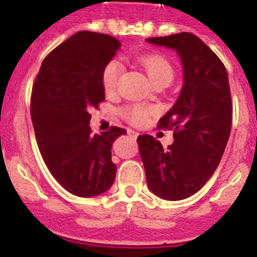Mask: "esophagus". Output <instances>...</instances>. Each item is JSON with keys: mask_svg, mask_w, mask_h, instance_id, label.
Returning a JSON list of instances; mask_svg holds the SVG:
<instances>
[{"mask_svg": "<svg viewBox=\"0 0 257 257\" xmlns=\"http://www.w3.org/2000/svg\"><path fill=\"white\" fill-rule=\"evenodd\" d=\"M127 134H128V136H131L133 139H136V138L139 136V134L136 133V131H134V130H127Z\"/></svg>", "mask_w": 257, "mask_h": 257, "instance_id": "obj_1", "label": "esophagus"}]
</instances>
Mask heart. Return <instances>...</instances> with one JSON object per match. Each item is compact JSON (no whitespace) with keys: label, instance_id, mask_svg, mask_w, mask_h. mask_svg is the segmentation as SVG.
I'll return each instance as SVG.
<instances>
[{"label":"heart","instance_id":"heart-1","mask_svg":"<svg viewBox=\"0 0 257 257\" xmlns=\"http://www.w3.org/2000/svg\"><path fill=\"white\" fill-rule=\"evenodd\" d=\"M139 63L153 85L158 82L170 83L172 81L174 68L165 56L157 55V54L144 55L139 59ZM122 72H123V65L118 59H112L104 65L103 72H101V83H103L105 92H113L117 88L118 81H119ZM151 112L152 110L149 108L140 105L126 106L122 110L124 117L131 123L135 124L144 123Z\"/></svg>","mask_w":257,"mask_h":257}]
</instances>
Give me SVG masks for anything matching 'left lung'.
I'll use <instances>...</instances> for the list:
<instances>
[{"instance_id": "obj_1", "label": "left lung", "mask_w": 257, "mask_h": 257, "mask_svg": "<svg viewBox=\"0 0 257 257\" xmlns=\"http://www.w3.org/2000/svg\"><path fill=\"white\" fill-rule=\"evenodd\" d=\"M147 42L176 51L183 65L178 100L158 127L175 128L163 151L151 135L138 138L148 188L157 197L180 201L198 192L219 166L231 128V97L226 69L215 52L188 32Z\"/></svg>"}]
</instances>
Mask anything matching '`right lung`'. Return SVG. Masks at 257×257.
Here are the masks:
<instances>
[{
	"mask_svg": "<svg viewBox=\"0 0 257 257\" xmlns=\"http://www.w3.org/2000/svg\"><path fill=\"white\" fill-rule=\"evenodd\" d=\"M121 42L82 31L42 61L33 85L32 123L41 154L61 187L78 197H96L112 187L117 166L112 145L126 130L92 135L90 109L105 99L101 72Z\"/></svg>",
	"mask_w": 257,
	"mask_h": 257,
	"instance_id": "add662e5",
	"label": "right lung"
}]
</instances>
